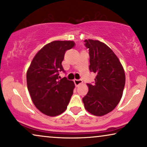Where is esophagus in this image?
I'll use <instances>...</instances> for the list:
<instances>
[{
	"label": "esophagus",
	"mask_w": 147,
	"mask_h": 147,
	"mask_svg": "<svg viewBox=\"0 0 147 147\" xmlns=\"http://www.w3.org/2000/svg\"><path fill=\"white\" fill-rule=\"evenodd\" d=\"M74 81V83H75V84L76 85V86H78V85H79L80 84H82V80H80V79H79V80L75 79Z\"/></svg>",
	"instance_id": "esophagus-1"
}]
</instances>
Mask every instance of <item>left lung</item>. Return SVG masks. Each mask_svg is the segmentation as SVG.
I'll list each match as a JSON object with an SVG mask.
<instances>
[{
    "label": "left lung",
    "mask_w": 147,
    "mask_h": 147,
    "mask_svg": "<svg viewBox=\"0 0 147 147\" xmlns=\"http://www.w3.org/2000/svg\"><path fill=\"white\" fill-rule=\"evenodd\" d=\"M90 57L89 69L96 74L95 83L87 84L88 92L82 98L84 108L101 117L112 111L123 95L125 75L116 54L104 43L85 39Z\"/></svg>",
    "instance_id": "obj_1"
}]
</instances>
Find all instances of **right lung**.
<instances>
[{
	"label": "right lung",
	"instance_id": "add662e5",
	"mask_svg": "<svg viewBox=\"0 0 147 147\" xmlns=\"http://www.w3.org/2000/svg\"><path fill=\"white\" fill-rule=\"evenodd\" d=\"M75 46L72 41H54L36 54L26 73L27 87L39 111L50 117L61 115L67 108L75 84L67 78L59 80L65 52Z\"/></svg>",
	"mask_w": 147,
	"mask_h": 147
}]
</instances>
